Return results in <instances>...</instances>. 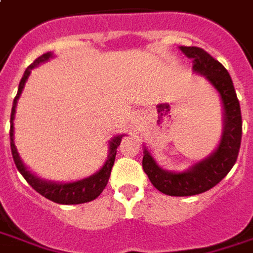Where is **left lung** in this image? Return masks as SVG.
<instances>
[{
	"label": "left lung",
	"mask_w": 253,
	"mask_h": 253,
	"mask_svg": "<svg viewBox=\"0 0 253 253\" xmlns=\"http://www.w3.org/2000/svg\"><path fill=\"white\" fill-rule=\"evenodd\" d=\"M188 58L194 59V71L205 75L217 89L224 107V130L217 150L206 160L198 163L185 172L162 170L145 149L143 171L156 189L170 196H191L206 192L216 186L230 172L240 153L242 117L240 101L231 76L217 59L199 47H179Z\"/></svg>",
	"instance_id": "8db88e82"
}]
</instances>
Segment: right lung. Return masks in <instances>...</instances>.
<instances>
[{
	"label": "right lung",
	"mask_w": 253,
	"mask_h": 253,
	"mask_svg": "<svg viewBox=\"0 0 253 253\" xmlns=\"http://www.w3.org/2000/svg\"><path fill=\"white\" fill-rule=\"evenodd\" d=\"M51 52H45L43 55H40L39 58H36L33 61V64H30L25 74L22 76L19 83V89H18V94L16 97L13 99V104H12V111H11V129H9V138H11V152L12 157H13V162L16 169L19 170V172L23 175V178L28 181V184L36 192H39L40 195H43L44 198L50 199V201L55 202V203H61V205H79V203H86V202H90L93 199H96L103 189L106 188L107 182H108V178L111 174V169L114 166L115 154H117V147L120 146L121 143V138L123 136H115L111 143H110V154H108V159H107L106 164L103 166V169L96 172L94 175H91L89 178H84L81 181H76V182H69V184H55V182H47L43 181L40 178L35 177L30 171L26 170V167L23 166V163L20 162L18 152H16V147L13 143V117H15V107L18 103L22 89L25 86V82L28 79V76L30 75V71L42 64L44 61H47L48 58H51Z\"/></svg>",
	"instance_id": "right-lung-1"
}]
</instances>
